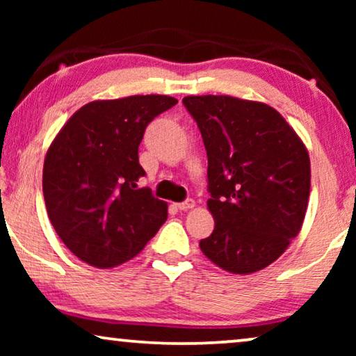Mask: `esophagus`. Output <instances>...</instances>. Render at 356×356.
I'll use <instances>...</instances> for the list:
<instances>
[{
  "label": "esophagus",
  "instance_id": "1",
  "mask_svg": "<svg viewBox=\"0 0 356 356\" xmlns=\"http://www.w3.org/2000/svg\"><path fill=\"white\" fill-rule=\"evenodd\" d=\"M194 206H196L194 199H186V201H184V202L177 204V207L179 209V211H189V209H193Z\"/></svg>",
  "mask_w": 356,
  "mask_h": 356
}]
</instances>
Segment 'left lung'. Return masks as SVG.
Returning a JSON list of instances; mask_svg holds the SVG:
<instances>
[{
    "mask_svg": "<svg viewBox=\"0 0 356 356\" xmlns=\"http://www.w3.org/2000/svg\"><path fill=\"white\" fill-rule=\"evenodd\" d=\"M207 150L216 227L199 241L213 264L252 274L284 254L303 225L311 188L309 155L284 116L262 102L188 95Z\"/></svg>",
    "mask_w": 356,
    "mask_h": 356,
    "instance_id": "8db88e82",
    "label": "left lung"
}]
</instances>
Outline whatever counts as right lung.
Listing matches in <instances>:
<instances>
[{
	"label": "right lung",
	"mask_w": 356,
	"mask_h": 356,
	"mask_svg": "<svg viewBox=\"0 0 356 356\" xmlns=\"http://www.w3.org/2000/svg\"><path fill=\"white\" fill-rule=\"evenodd\" d=\"M178 100L131 95L81 106L48 147L43 197L53 228L72 254L110 269L138 256L167 220V202L138 188L139 144L155 116Z\"/></svg>",
	"instance_id": "add662e5"
}]
</instances>
